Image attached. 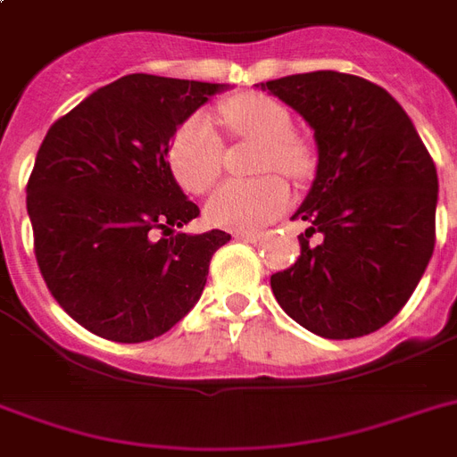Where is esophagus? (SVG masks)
<instances>
[{
	"instance_id": "esophagus-1",
	"label": "esophagus",
	"mask_w": 457,
	"mask_h": 457,
	"mask_svg": "<svg viewBox=\"0 0 457 457\" xmlns=\"http://www.w3.org/2000/svg\"><path fill=\"white\" fill-rule=\"evenodd\" d=\"M263 237V232H235V239H242V242H258Z\"/></svg>"
}]
</instances>
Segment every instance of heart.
Listing matches in <instances>:
<instances>
[{
    "label": "heart",
    "instance_id": "obj_1",
    "mask_svg": "<svg viewBox=\"0 0 457 457\" xmlns=\"http://www.w3.org/2000/svg\"><path fill=\"white\" fill-rule=\"evenodd\" d=\"M225 123L244 137L265 142L261 170H279L299 178L305 170V154L292 135V116L268 96L246 95L222 106ZM168 161L187 192L201 194L220 178L222 139L206 113H194L179 125L168 146ZM289 185L278 175L225 182L206 201V220L213 228L253 232L278 218L289 206Z\"/></svg>",
    "mask_w": 457,
    "mask_h": 457
}]
</instances>
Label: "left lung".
I'll list each match as a JSON object with an SVG mask.
<instances>
[{"mask_svg": "<svg viewBox=\"0 0 457 457\" xmlns=\"http://www.w3.org/2000/svg\"><path fill=\"white\" fill-rule=\"evenodd\" d=\"M311 125L318 170L294 213L299 261L270 278L289 318L325 339L394 320L434 253L439 178L415 125L384 87L337 71L261 82ZM312 231L323 242L310 246Z\"/></svg>", "mask_w": 457, "mask_h": 457, "instance_id": "1", "label": "left lung"}]
</instances>
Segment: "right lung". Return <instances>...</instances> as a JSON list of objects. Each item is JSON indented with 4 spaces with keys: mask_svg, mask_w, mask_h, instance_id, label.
I'll return each instance as SVG.
<instances>
[{
    "mask_svg": "<svg viewBox=\"0 0 457 457\" xmlns=\"http://www.w3.org/2000/svg\"><path fill=\"white\" fill-rule=\"evenodd\" d=\"M229 85L132 73L49 128L28 179L35 256L63 311L96 337L156 339L192 311L228 232L199 215L168 163L179 125ZM163 228L168 237L155 239Z\"/></svg>",
    "mask_w": 457,
    "mask_h": 457,
    "instance_id": "obj_1",
    "label": "right lung"
}]
</instances>
